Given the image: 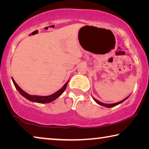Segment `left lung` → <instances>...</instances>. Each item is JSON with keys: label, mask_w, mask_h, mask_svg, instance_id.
Masks as SVG:
<instances>
[{"label": "left lung", "mask_w": 149, "mask_h": 149, "mask_svg": "<svg viewBox=\"0 0 149 149\" xmlns=\"http://www.w3.org/2000/svg\"><path fill=\"white\" fill-rule=\"evenodd\" d=\"M129 97H130V96H128V97H126L125 99H124L122 100H121V101L118 102H116V103H113V104H105V103H102V102H100L99 100H97L96 99H95V98L93 97V99H94L95 101L97 103V104H99L101 105V106H103V107H107V108H112V107H115V106H116V105H118V104H121V103L123 102V101H124V100H125Z\"/></svg>", "instance_id": "8db88e82"}]
</instances>
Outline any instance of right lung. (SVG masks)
I'll use <instances>...</instances> for the list:
<instances>
[{"label": "right lung", "mask_w": 149, "mask_h": 149, "mask_svg": "<svg viewBox=\"0 0 149 149\" xmlns=\"http://www.w3.org/2000/svg\"><path fill=\"white\" fill-rule=\"evenodd\" d=\"M12 81L14 83V85L15 87L16 88V89L18 91L19 93L21 94L23 97H24L27 100H30L31 102H37V103H41V104H43V103H49L50 102L53 101L55 99H56L57 98H58L60 95H61L65 89V88L67 87V85L68 84V81L65 83L64 86H63L61 89L58 91L56 93H53L52 95H50L49 96H38V95H31L27 94V93L24 91V90H22L21 88H20L17 84L15 82L14 79L12 77Z\"/></svg>", "instance_id": "1"}]
</instances>
